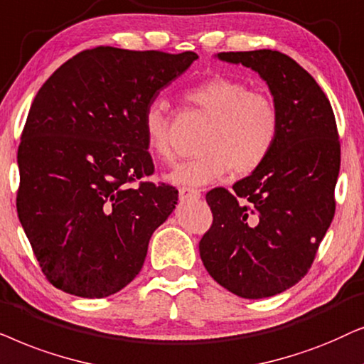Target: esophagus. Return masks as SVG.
I'll return each mask as SVG.
<instances>
[{"mask_svg":"<svg viewBox=\"0 0 364 364\" xmlns=\"http://www.w3.org/2000/svg\"><path fill=\"white\" fill-rule=\"evenodd\" d=\"M201 191L196 188H179V200L181 201H191V200H200Z\"/></svg>","mask_w":364,"mask_h":364,"instance_id":"obj_1","label":"esophagus"}]
</instances>
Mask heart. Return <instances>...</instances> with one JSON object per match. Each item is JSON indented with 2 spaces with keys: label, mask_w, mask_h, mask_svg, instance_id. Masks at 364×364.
<instances>
[{
  "label": "heart",
  "mask_w": 364,
  "mask_h": 364,
  "mask_svg": "<svg viewBox=\"0 0 364 364\" xmlns=\"http://www.w3.org/2000/svg\"><path fill=\"white\" fill-rule=\"evenodd\" d=\"M186 100L210 121L203 129L195 158L169 173L176 185L201 186L232 171L246 176L263 166L279 136V111L268 95L251 91L243 81L215 76L186 91ZM168 106L153 101L143 114V133L154 158H173L169 144Z\"/></svg>",
  "instance_id": "heart-1"
}]
</instances>
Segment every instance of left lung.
Returning <instances> with one entry per match:
<instances>
[{"instance_id": "8db88e82", "label": "left lung", "mask_w": 364, "mask_h": 364, "mask_svg": "<svg viewBox=\"0 0 364 364\" xmlns=\"http://www.w3.org/2000/svg\"><path fill=\"white\" fill-rule=\"evenodd\" d=\"M218 58L251 68L279 111L278 143L263 166L206 193L213 225L200 241L211 278L241 298L274 296L311 268L334 216L341 149L331 105L314 77L279 51Z\"/></svg>"}]
</instances>
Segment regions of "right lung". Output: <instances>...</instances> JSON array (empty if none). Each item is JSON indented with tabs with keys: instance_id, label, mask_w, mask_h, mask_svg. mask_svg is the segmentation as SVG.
<instances>
[{
	"instance_id": "add662e5",
	"label": "right lung",
	"mask_w": 364,
	"mask_h": 364,
	"mask_svg": "<svg viewBox=\"0 0 364 364\" xmlns=\"http://www.w3.org/2000/svg\"><path fill=\"white\" fill-rule=\"evenodd\" d=\"M196 58L96 46L38 91L18 148L16 210L53 287L105 298L141 271L178 201L174 186L137 182L154 173L143 114Z\"/></svg>"
}]
</instances>
